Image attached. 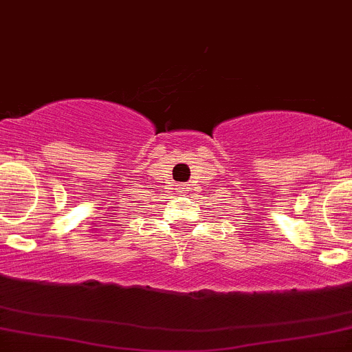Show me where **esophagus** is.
I'll return each instance as SVG.
<instances>
[{
  "mask_svg": "<svg viewBox=\"0 0 352 352\" xmlns=\"http://www.w3.org/2000/svg\"><path fill=\"white\" fill-rule=\"evenodd\" d=\"M186 192H187V190H186Z\"/></svg>",
  "mask_w": 352,
  "mask_h": 352,
  "instance_id": "34e87169",
  "label": "esophagus"
}]
</instances>
